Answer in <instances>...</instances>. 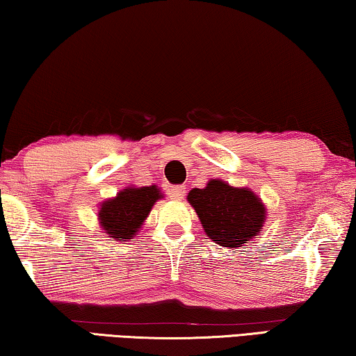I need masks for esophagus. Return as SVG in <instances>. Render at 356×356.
I'll list each match as a JSON object with an SVG mask.
<instances>
[{
	"label": "esophagus",
	"mask_w": 356,
	"mask_h": 356,
	"mask_svg": "<svg viewBox=\"0 0 356 356\" xmlns=\"http://www.w3.org/2000/svg\"><path fill=\"white\" fill-rule=\"evenodd\" d=\"M167 194L172 200H183L184 199V188L183 186H170L167 191Z\"/></svg>",
	"instance_id": "1"
}]
</instances>
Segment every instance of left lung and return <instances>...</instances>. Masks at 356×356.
<instances>
[{"mask_svg":"<svg viewBox=\"0 0 356 356\" xmlns=\"http://www.w3.org/2000/svg\"><path fill=\"white\" fill-rule=\"evenodd\" d=\"M188 202L207 235L229 249L257 238L266 218L265 205L252 191L233 188L222 179H209L207 188L192 189Z\"/></svg>","mask_w":356,"mask_h":356,"instance_id":"1","label":"left lung"}]
</instances>
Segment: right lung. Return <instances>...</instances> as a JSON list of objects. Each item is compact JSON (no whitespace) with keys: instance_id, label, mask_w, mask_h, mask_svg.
<instances>
[{"instance_id":"obj_1","label":"right lung","mask_w":356,"mask_h":356,"mask_svg":"<svg viewBox=\"0 0 356 356\" xmlns=\"http://www.w3.org/2000/svg\"><path fill=\"white\" fill-rule=\"evenodd\" d=\"M161 197L157 186L120 191L115 199L102 202L99 208L97 218L104 233L115 238V241L132 240Z\"/></svg>"}]
</instances>
